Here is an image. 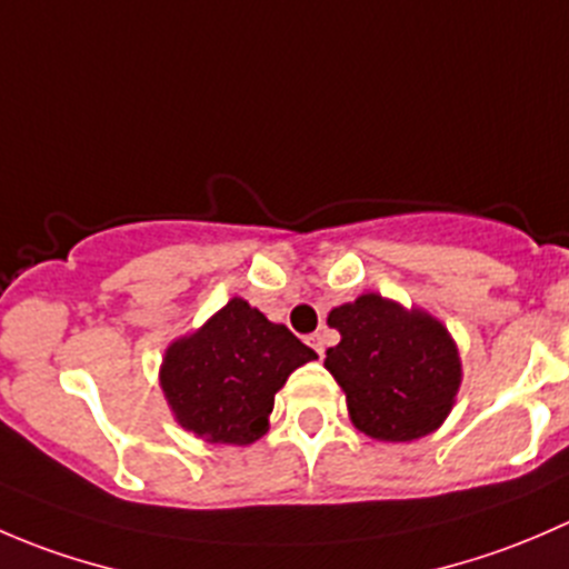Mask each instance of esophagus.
Returning <instances> with one entry per match:
<instances>
[{"instance_id":"esophagus-1","label":"esophagus","mask_w":569,"mask_h":569,"mask_svg":"<svg viewBox=\"0 0 569 569\" xmlns=\"http://www.w3.org/2000/svg\"><path fill=\"white\" fill-rule=\"evenodd\" d=\"M308 347H313V352H317L319 358H325V336H321V332L308 336Z\"/></svg>"}]
</instances>
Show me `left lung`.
<instances>
[{"mask_svg":"<svg viewBox=\"0 0 569 569\" xmlns=\"http://www.w3.org/2000/svg\"><path fill=\"white\" fill-rule=\"evenodd\" d=\"M327 325L341 341L327 349L325 369L347 396L355 429L407 443L443 427L462 386L460 349L443 321L369 291L332 308Z\"/></svg>","mask_w":569,"mask_h":569,"instance_id":"8db88e82","label":"left lung"}]
</instances>
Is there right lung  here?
I'll return each mask as SVG.
<instances>
[{
	"label": "right lung",
	"instance_id": "obj_1",
	"mask_svg": "<svg viewBox=\"0 0 569 569\" xmlns=\"http://www.w3.org/2000/svg\"><path fill=\"white\" fill-rule=\"evenodd\" d=\"M317 358L242 297L164 349L159 388L176 423L206 443L250 446L269 432L274 393Z\"/></svg>",
	"mask_w": 569,
	"mask_h": 569
}]
</instances>
